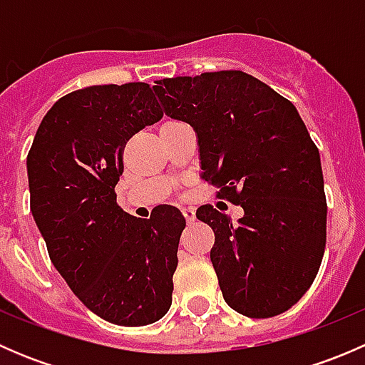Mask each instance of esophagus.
Masks as SVG:
<instances>
[{
  "label": "esophagus",
  "mask_w": 365,
  "mask_h": 365,
  "mask_svg": "<svg viewBox=\"0 0 365 365\" xmlns=\"http://www.w3.org/2000/svg\"><path fill=\"white\" fill-rule=\"evenodd\" d=\"M182 213H183V217H185V220L189 224L194 222V219H196V212H194V208H190V206H183Z\"/></svg>",
  "instance_id": "obj_1"
}]
</instances>
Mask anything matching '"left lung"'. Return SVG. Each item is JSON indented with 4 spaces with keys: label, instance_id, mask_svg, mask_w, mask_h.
<instances>
[{
    "label": "left lung",
    "instance_id": "obj_1",
    "mask_svg": "<svg viewBox=\"0 0 365 365\" xmlns=\"http://www.w3.org/2000/svg\"><path fill=\"white\" fill-rule=\"evenodd\" d=\"M168 116L196 130L203 180L244 217L213 206L196 217L215 233L220 292L249 318L288 311L311 288L327 242L319 152L297 108L242 70L155 81Z\"/></svg>",
    "mask_w": 365,
    "mask_h": 365
}]
</instances>
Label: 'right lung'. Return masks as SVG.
<instances>
[{"mask_svg":"<svg viewBox=\"0 0 365 365\" xmlns=\"http://www.w3.org/2000/svg\"><path fill=\"white\" fill-rule=\"evenodd\" d=\"M162 114L146 83L83 88L47 111L28 153L29 206L54 268L114 325H150L171 307L185 219L169 205L138 219L114 192L127 141Z\"/></svg>","mask_w":365,"mask_h":365,"instance_id":"right-lung-1","label":"right lung"}]
</instances>
